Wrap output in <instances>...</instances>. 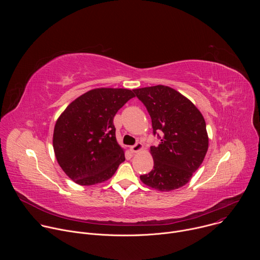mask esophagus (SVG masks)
Returning <instances> with one entry per match:
<instances>
[{
  "mask_svg": "<svg viewBox=\"0 0 260 260\" xmlns=\"http://www.w3.org/2000/svg\"><path fill=\"white\" fill-rule=\"evenodd\" d=\"M143 148H144L143 144H142V143H140V142H138V143H136L134 146H132V147H131V150H132V152L137 153V152H139V151L143 150Z\"/></svg>",
  "mask_w": 260,
  "mask_h": 260,
  "instance_id": "34e87169",
  "label": "esophagus"
}]
</instances>
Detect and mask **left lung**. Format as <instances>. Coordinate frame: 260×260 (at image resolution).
<instances>
[{"mask_svg": "<svg viewBox=\"0 0 260 260\" xmlns=\"http://www.w3.org/2000/svg\"><path fill=\"white\" fill-rule=\"evenodd\" d=\"M134 92L151 117L153 134L160 139L158 146L150 147L153 170L140 176L141 181L159 191L184 186L208 151L204 116L187 98L169 86L137 88Z\"/></svg>", "mask_w": 260, "mask_h": 260, "instance_id": "1", "label": "left lung"}]
</instances>
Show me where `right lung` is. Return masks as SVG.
Here are the masks:
<instances>
[{"label":"right lung","mask_w":260,"mask_h":260,"mask_svg":"<svg viewBox=\"0 0 260 260\" xmlns=\"http://www.w3.org/2000/svg\"><path fill=\"white\" fill-rule=\"evenodd\" d=\"M135 94L125 88H95L73 101L56 120L53 149L66 175L79 185L112 177L125 160L116 141L114 116Z\"/></svg>","instance_id":"1"}]
</instances>
